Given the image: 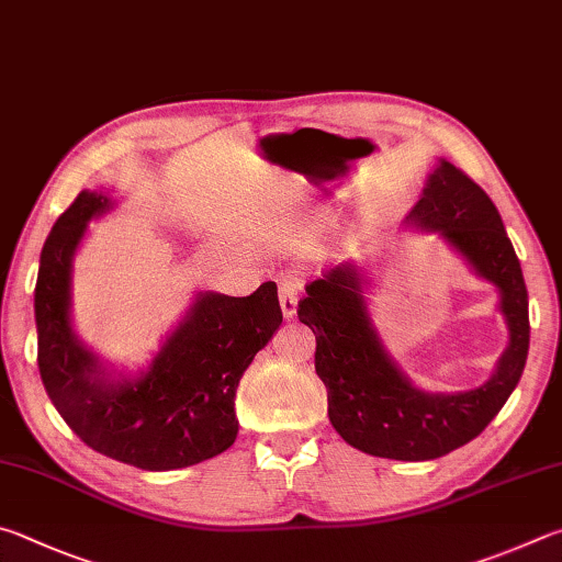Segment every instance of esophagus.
Segmentation results:
<instances>
[{
    "label": "esophagus",
    "instance_id": "34e87169",
    "mask_svg": "<svg viewBox=\"0 0 562 562\" xmlns=\"http://www.w3.org/2000/svg\"><path fill=\"white\" fill-rule=\"evenodd\" d=\"M279 301H281V311L286 318L296 316L299 308V283L293 279H283L279 283Z\"/></svg>",
    "mask_w": 562,
    "mask_h": 562
}]
</instances>
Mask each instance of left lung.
Masks as SVG:
<instances>
[{"label":"left lung","instance_id":"left-lung-1","mask_svg":"<svg viewBox=\"0 0 562 562\" xmlns=\"http://www.w3.org/2000/svg\"><path fill=\"white\" fill-rule=\"evenodd\" d=\"M407 220L439 232L501 293L508 348L484 385L451 395L412 385L372 326L362 296L368 279L356 263L311 281L299 321L316 336V372L328 390V417L338 435L372 457L427 461L476 439L516 390L530 340L528 291L496 204L459 167L439 160Z\"/></svg>","mask_w":562,"mask_h":562}]
</instances>
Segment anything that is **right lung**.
I'll list each match as a JSON object with an SVG mask.
<instances>
[{"label":"right lung","mask_w":562,"mask_h":562,"mask_svg":"<svg viewBox=\"0 0 562 562\" xmlns=\"http://www.w3.org/2000/svg\"><path fill=\"white\" fill-rule=\"evenodd\" d=\"M111 206L83 190L46 236L34 291L46 395L98 454L145 471L200 464L234 445L236 387L283 321L276 283L241 299L200 291L150 368L113 378L71 328L74 254L88 222Z\"/></svg>","instance_id":"add662e5"}]
</instances>
